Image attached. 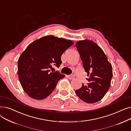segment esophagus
<instances>
[{"instance_id": "1", "label": "esophagus", "mask_w": 131, "mask_h": 131, "mask_svg": "<svg viewBox=\"0 0 131 131\" xmlns=\"http://www.w3.org/2000/svg\"><path fill=\"white\" fill-rule=\"evenodd\" d=\"M67 77L69 79H73L75 78V76L74 75V74H71L70 75H68Z\"/></svg>"}]
</instances>
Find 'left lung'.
Instances as JSON below:
<instances>
[{"label":"left lung","mask_w":131,"mask_h":131,"mask_svg":"<svg viewBox=\"0 0 131 131\" xmlns=\"http://www.w3.org/2000/svg\"><path fill=\"white\" fill-rule=\"evenodd\" d=\"M76 47L80 53L89 82L75 93L83 101L93 104L101 100L108 91L113 77L112 66L99 46L89 40L79 41Z\"/></svg>","instance_id":"1"}]
</instances>
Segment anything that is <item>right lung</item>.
<instances>
[{"label": "right lung", "mask_w": 131, "mask_h": 131, "mask_svg": "<svg viewBox=\"0 0 131 131\" xmlns=\"http://www.w3.org/2000/svg\"><path fill=\"white\" fill-rule=\"evenodd\" d=\"M73 43L69 40L48 36L34 41L26 48L18 60L17 74L27 95L42 100L52 92L65 75L58 72L50 73L48 68L52 65L59 67L62 54Z\"/></svg>", "instance_id": "add662e5"}]
</instances>
